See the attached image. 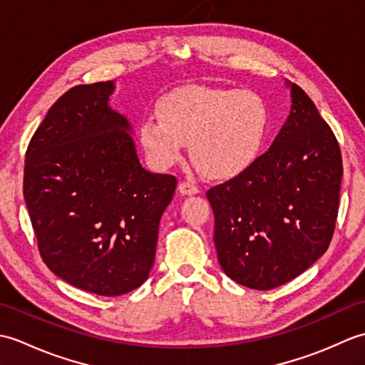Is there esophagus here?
Instances as JSON below:
<instances>
[{
	"label": "esophagus",
	"instance_id": "34e87169",
	"mask_svg": "<svg viewBox=\"0 0 365 365\" xmlns=\"http://www.w3.org/2000/svg\"><path fill=\"white\" fill-rule=\"evenodd\" d=\"M178 191H180L183 196H192V195H197V192H200L199 187H196L195 183H190V182L178 183Z\"/></svg>",
	"mask_w": 365,
	"mask_h": 365
}]
</instances>
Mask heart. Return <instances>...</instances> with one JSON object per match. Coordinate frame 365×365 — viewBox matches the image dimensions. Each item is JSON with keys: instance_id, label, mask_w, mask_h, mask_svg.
<instances>
[{"instance_id": "b5f03b06", "label": "heart", "mask_w": 365, "mask_h": 365, "mask_svg": "<svg viewBox=\"0 0 365 365\" xmlns=\"http://www.w3.org/2000/svg\"><path fill=\"white\" fill-rule=\"evenodd\" d=\"M147 114L139 138L157 168H169L190 143V157L207 177L229 178L250 168L265 144L269 111L251 91L185 86L168 92Z\"/></svg>"}]
</instances>
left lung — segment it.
<instances>
[{"label":"left lung","instance_id":"1","mask_svg":"<svg viewBox=\"0 0 365 365\" xmlns=\"http://www.w3.org/2000/svg\"><path fill=\"white\" fill-rule=\"evenodd\" d=\"M268 152L207 191L218 262L232 281L271 290L327 252L334 234L342 155L331 127L298 84Z\"/></svg>","mask_w":365,"mask_h":365}]
</instances>
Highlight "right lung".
I'll return each instance as SVG.
<instances>
[{
	"mask_svg": "<svg viewBox=\"0 0 365 365\" xmlns=\"http://www.w3.org/2000/svg\"><path fill=\"white\" fill-rule=\"evenodd\" d=\"M114 81L80 84L31 138L23 196L45 265L102 297L138 289L155 260L177 178L139 163L131 127L110 106Z\"/></svg>",
	"mask_w": 365,
	"mask_h": 365,
	"instance_id": "right-lung-1",
	"label": "right lung"
}]
</instances>
